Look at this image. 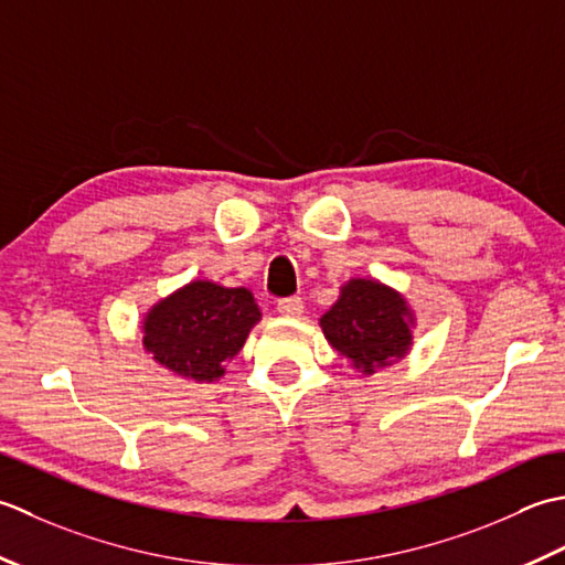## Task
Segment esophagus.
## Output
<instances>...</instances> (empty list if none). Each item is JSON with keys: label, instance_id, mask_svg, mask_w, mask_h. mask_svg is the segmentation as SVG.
<instances>
[{"label": "esophagus", "instance_id": "1", "mask_svg": "<svg viewBox=\"0 0 565 565\" xmlns=\"http://www.w3.org/2000/svg\"><path fill=\"white\" fill-rule=\"evenodd\" d=\"M302 309H305V302H302V297H297V295L282 297L278 302V312L282 317H299L302 315Z\"/></svg>", "mask_w": 565, "mask_h": 565}]
</instances>
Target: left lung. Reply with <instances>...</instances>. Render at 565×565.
I'll use <instances>...</instances> for the list:
<instances>
[{
  "label": "left lung",
  "instance_id": "8db88e82",
  "mask_svg": "<svg viewBox=\"0 0 565 565\" xmlns=\"http://www.w3.org/2000/svg\"><path fill=\"white\" fill-rule=\"evenodd\" d=\"M407 319L409 309L395 290L375 280H351L319 324L333 349L371 375L409 351Z\"/></svg>",
  "mask_w": 565,
  "mask_h": 565
}]
</instances>
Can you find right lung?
<instances>
[{"mask_svg":"<svg viewBox=\"0 0 565 565\" xmlns=\"http://www.w3.org/2000/svg\"><path fill=\"white\" fill-rule=\"evenodd\" d=\"M258 319L260 309L246 287L194 280L148 312L143 347L168 371L212 383Z\"/></svg>","mask_w":565,"mask_h":565,"instance_id":"right-lung-1","label":"right lung"}]
</instances>
